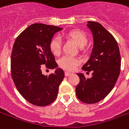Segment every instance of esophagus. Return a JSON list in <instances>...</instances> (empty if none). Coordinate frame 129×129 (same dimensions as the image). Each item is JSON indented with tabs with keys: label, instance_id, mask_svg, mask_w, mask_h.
Returning a JSON list of instances; mask_svg holds the SVG:
<instances>
[{
	"label": "esophagus",
	"instance_id": "1",
	"mask_svg": "<svg viewBox=\"0 0 129 129\" xmlns=\"http://www.w3.org/2000/svg\"><path fill=\"white\" fill-rule=\"evenodd\" d=\"M72 75V73H70V72H67V71H66L65 72V75L66 76V77H68V76H70Z\"/></svg>",
	"mask_w": 129,
	"mask_h": 129
}]
</instances>
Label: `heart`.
Returning a JSON list of instances; mask_svg holds the SVG:
<instances>
[{
    "label": "heart",
    "instance_id": "1",
    "mask_svg": "<svg viewBox=\"0 0 129 129\" xmlns=\"http://www.w3.org/2000/svg\"><path fill=\"white\" fill-rule=\"evenodd\" d=\"M65 36L73 39L77 44L79 47L83 48L87 44L88 39L86 34L80 30H72L65 34ZM62 47V41L59 37H54L50 42V49L52 53L54 55H59L61 53ZM79 59L77 57L65 55L62 56L59 61L60 67L67 70H73L79 63Z\"/></svg>",
    "mask_w": 129,
    "mask_h": 129
}]
</instances>
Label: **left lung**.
<instances>
[{
    "mask_svg": "<svg viewBox=\"0 0 129 129\" xmlns=\"http://www.w3.org/2000/svg\"><path fill=\"white\" fill-rule=\"evenodd\" d=\"M87 26L92 32L94 45L82 69L92 72V77L86 79L83 73H77L80 81L75 90L80 101L95 104L105 98L113 88L120 73L121 57L116 40L101 24L88 21Z\"/></svg>",
    "mask_w": 129,
    "mask_h": 129,
    "instance_id": "obj_1",
    "label": "left lung"
}]
</instances>
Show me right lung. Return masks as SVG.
I'll return each mask as SVG.
<instances>
[{"mask_svg":"<svg viewBox=\"0 0 129 129\" xmlns=\"http://www.w3.org/2000/svg\"><path fill=\"white\" fill-rule=\"evenodd\" d=\"M62 28L34 23L19 34L14 43L11 56V73L16 88L32 104L45 106L56 100L64 72L56 68L54 73L44 75L42 65L54 69L58 66L50 49V42Z\"/></svg>","mask_w":129,"mask_h":129,"instance_id":"1","label":"right lung"}]
</instances>
